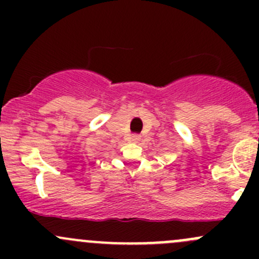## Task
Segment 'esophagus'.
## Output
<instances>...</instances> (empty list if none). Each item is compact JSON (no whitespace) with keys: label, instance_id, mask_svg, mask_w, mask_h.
<instances>
[{"label":"esophagus","instance_id":"esophagus-1","mask_svg":"<svg viewBox=\"0 0 259 259\" xmlns=\"http://www.w3.org/2000/svg\"><path fill=\"white\" fill-rule=\"evenodd\" d=\"M130 139H132L133 142H134V143H138V142H139L140 139H142V137H140L139 134H133V135H132V138H130Z\"/></svg>","mask_w":259,"mask_h":259}]
</instances>
